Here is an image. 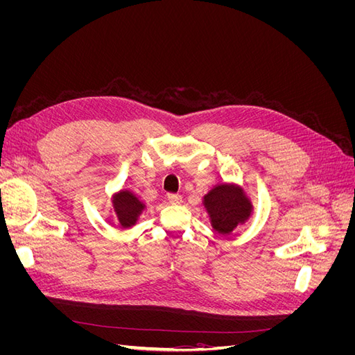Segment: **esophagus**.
<instances>
[{
  "mask_svg": "<svg viewBox=\"0 0 355 355\" xmlns=\"http://www.w3.org/2000/svg\"><path fill=\"white\" fill-rule=\"evenodd\" d=\"M167 201L170 204H179V202H182V196H179V194H167Z\"/></svg>",
  "mask_w": 355,
  "mask_h": 355,
  "instance_id": "34e87169",
  "label": "esophagus"
}]
</instances>
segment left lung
<instances>
[{
    "instance_id": "1",
    "label": "left lung",
    "mask_w": 355,
    "mask_h": 355,
    "mask_svg": "<svg viewBox=\"0 0 355 355\" xmlns=\"http://www.w3.org/2000/svg\"><path fill=\"white\" fill-rule=\"evenodd\" d=\"M204 204L211 218V227L220 234H230L250 214V204L241 189L232 185L216 187L204 197Z\"/></svg>"
}]
</instances>
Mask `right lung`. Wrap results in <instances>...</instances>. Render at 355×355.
<instances>
[{
  "mask_svg": "<svg viewBox=\"0 0 355 355\" xmlns=\"http://www.w3.org/2000/svg\"><path fill=\"white\" fill-rule=\"evenodd\" d=\"M114 206L116 216L120 219V223L124 228L132 227L136 222L137 214L142 211V204L137 201V198L130 194V192H120L118 197L114 200Z\"/></svg>",
  "mask_w": 355,
  "mask_h": 355,
  "instance_id": "add662e5",
  "label": "right lung"
}]
</instances>
